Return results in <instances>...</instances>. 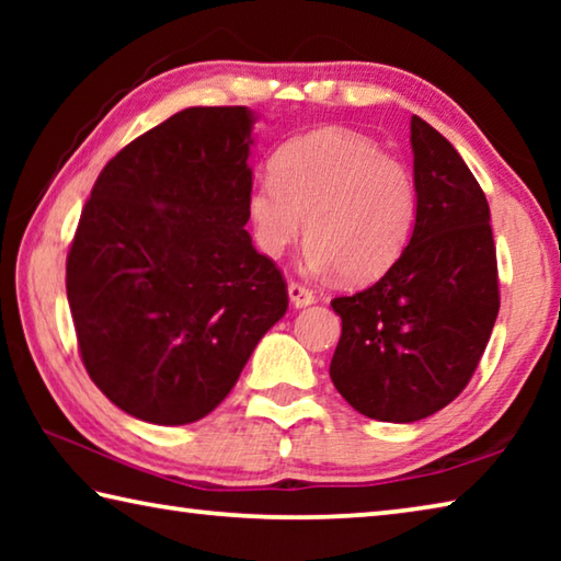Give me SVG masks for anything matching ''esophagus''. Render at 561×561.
Here are the masks:
<instances>
[{
    "label": "esophagus",
    "mask_w": 561,
    "mask_h": 561,
    "mask_svg": "<svg viewBox=\"0 0 561 561\" xmlns=\"http://www.w3.org/2000/svg\"><path fill=\"white\" fill-rule=\"evenodd\" d=\"M289 299H291V304L297 309H301V307H309V304H314L317 301V297H314V291H311L309 287H304V284H299V282H289Z\"/></svg>",
    "instance_id": "34e87169"
}]
</instances>
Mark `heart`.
Instances as JSON below:
<instances>
[{"label":"heart","mask_w":561,"mask_h":561,"mask_svg":"<svg viewBox=\"0 0 561 561\" xmlns=\"http://www.w3.org/2000/svg\"><path fill=\"white\" fill-rule=\"evenodd\" d=\"M417 187L405 163L341 128L294 138L247 197L254 244L279 257L307 220V262L339 270L348 282H374L411 242Z\"/></svg>","instance_id":"heart-1"}]
</instances>
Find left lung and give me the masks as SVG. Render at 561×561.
Listing matches in <instances>:
<instances>
[{
    "label": "left lung",
    "instance_id": "8db88e82",
    "mask_svg": "<svg viewBox=\"0 0 561 561\" xmlns=\"http://www.w3.org/2000/svg\"><path fill=\"white\" fill-rule=\"evenodd\" d=\"M415 227L391 270L331 301L341 339L331 381L376 421L413 423L462 393L500 311L488 197L458 150L411 118Z\"/></svg>",
    "mask_w": 561,
    "mask_h": 561
}]
</instances>
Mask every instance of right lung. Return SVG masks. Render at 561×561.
<instances>
[{
  "label": "right lung",
  "instance_id": "1",
  "mask_svg": "<svg viewBox=\"0 0 561 561\" xmlns=\"http://www.w3.org/2000/svg\"><path fill=\"white\" fill-rule=\"evenodd\" d=\"M252 121L244 106L180 111L111 158L83 205L66 257L79 354L146 423L215 411L289 307L244 230Z\"/></svg>",
  "mask_w": 561,
  "mask_h": 561
}]
</instances>
